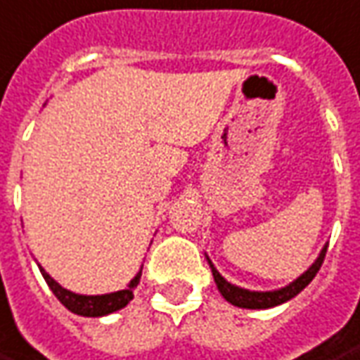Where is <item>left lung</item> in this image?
I'll list each match as a JSON object with an SVG mask.
<instances>
[{
	"instance_id": "1",
	"label": "left lung",
	"mask_w": 360,
	"mask_h": 360,
	"mask_svg": "<svg viewBox=\"0 0 360 360\" xmlns=\"http://www.w3.org/2000/svg\"><path fill=\"white\" fill-rule=\"evenodd\" d=\"M326 252L327 245L321 249L319 257L314 260V264H311L302 276H298L294 282H290L288 286H284V288L270 290V292H255V290H245L239 288V286H235V284L227 282V280L223 278L221 274L217 272V269L213 266V262L210 260V257H205V259H207V264H210V269H212L213 280H215V284H217V290L221 292V296L227 300L229 304L245 309H269L274 308V306H280V304H284V302H288V300H292L294 296H298L300 292L306 288L309 282L314 280V276L317 274V270L321 269L323 259H326Z\"/></svg>"
}]
</instances>
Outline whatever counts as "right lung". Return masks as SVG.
Listing matches in <instances>:
<instances>
[{"label": "right lung", "mask_w": 360, "mask_h": 360, "mask_svg": "<svg viewBox=\"0 0 360 360\" xmlns=\"http://www.w3.org/2000/svg\"><path fill=\"white\" fill-rule=\"evenodd\" d=\"M39 269H41V274L46 280V284H49V288L52 290V294L58 298L62 306L70 309L72 314H78V316L84 317H101L125 308L129 302L133 300V290L137 288L141 272H143V269L139 270L135 278L129 282L125 290H117V292H111V294H101V296H84V294H76V292L62 288L60 284L52 278L41 264H39Z\"/></svg>", "instance_id": "right-lung-1"}]
</instances>
